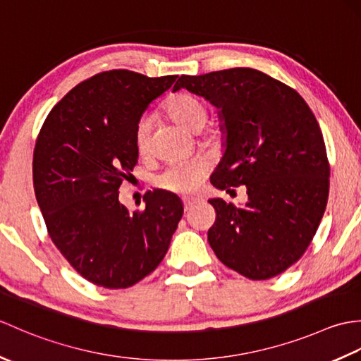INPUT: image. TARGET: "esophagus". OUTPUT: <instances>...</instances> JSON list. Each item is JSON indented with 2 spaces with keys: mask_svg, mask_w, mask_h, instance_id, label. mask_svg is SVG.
<instances>
[{
  "mask_svg": "<svg viewBox=\"0 0 361 361\" xmlns=\"http://www.w3.org/2000/svg\"><path fill=\"white\" fill-rule=\"evenodd\" d=\"M197 198H190V197H183V206H185V211H189L192 206L197 203Z\"/></svg>",
  "mask_w": 361,
  "mask_h": 361,
  "instance_id": "1",
  "label": "esophagus"
}]
</instances>
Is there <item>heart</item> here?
Listing matches in <instances>:
<instances>
[{
	"mask_svg": "<svg viewBox=\"0 0 361 361\" xmlns=\"http://www.w3.org/2000/svg\"><path fill=\"white\" fill-rule=\"evenodd\" d=\"M166 109L169 116L180 127L189 130V132L202 130L206 124V118H208V113H206L200 99L188 93L172 96L167 101ZM150 130L152 116L150 114H144V116L137 119L135 128V142L140 152H145L149 147ZM208 169L209 163L203 157L173 161L157 176L155 183L158 188L171 190V192L190 194L202 185L204 175L208 173Z\"/></svg>",
	"mask_w": 361,
	"mask_h": 361,
	"instance_id": "heart-1",
	"label": "heart"
}]
</instances>
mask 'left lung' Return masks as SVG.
Returning <instances> with one entry per match:
<instances>
[{
	"label": "left lung",
	"mask_w": 361,
	"mask_h": 361,
	"mask_svg": "<svg viewBox=\"0 0 361 361\" xmlns=\"http://www.w3.org/2000/svg\"><path fill=\"white\" fill-rule=\"evenodd\" d=\"M219 110L217 189L245 186L242 206L211 198L217 220L208 242L221 264L262 281L304 255L327 204L329 163L315 114L293 88L252 68L181 75L173 87Z\"/></svg>",
	"instance_id": "left-lung-1"
}]
</instances>
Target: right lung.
Returning a JSON list of instances; mask_svg holds the SVG:
<instances>
[{
  "label": "right lung",
  "mask_w": 361,
  "mask_h": 361,
  "mask_svg": "<svg viewBox=\"0 0 361 361\" xmlns=\"http://www.w3.org/2000/svg\"><path fill=\"white\" fill-rule=\"evenodd\" d=\"M178 75L113 70L79 83L46 118L34 150V189L57 250L87 281L127 288L164 259L183 203L155 189L130 212L119 186L137 163L136 122Z\"/></svg>",
  "instance_id": "add662e5"
}]
</instances>
